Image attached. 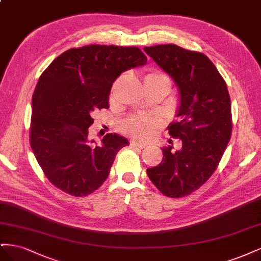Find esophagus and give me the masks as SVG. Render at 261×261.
<instances>
[{"label": "esophagus", "mask_w": 261, "mask_h": 261, "mask_svg": "<svg viewBox=\"0 0 261 261\" xmlns=\"http://www.w3.org/2000/svg\"><path fill=\"white\" fill-rule=\"evenodd\" d=\"M130 146L132 147H134V148H140V149H144V148H146V144H144V143H140V141H138V140H135V139H133L132 141H130Z\"/></svg>", "instance_id": "1"}]
</instances>
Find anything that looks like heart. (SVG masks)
I'll return each mask as SVG.
<instances>
[{"label":"heart","mask_w":261,"mask_h":261,"mask_svg":"<svg viewBox=\"0 0 261 261\" xmlns=\"http://www.w3.org/2000/svg\"><path fill=\"white\" fill-rule=\"evenodd\" d=\"M159 78H167L161 74H149L145 82L151 80H159ZM158 126V120L153 116H149L146 114H136L128 117L123 123V129L129 133L130 135L137 138L146 139L152 135L155 127Z\"/></svg>","instance_id":"1"}]
</instances>
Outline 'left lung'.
Segmentation results:
<instances>
[{
    "label": "left lung",
    "mask_w": 261,
    "mask_h": 261,
    "mask_svg": "<svg viewBox=\"0 0 261 261\" xmlns=\"http://www.w3.org/2000/svg\"><path fill=\"white\" fill-rule=\"evenodd\" d=\"M144 51L176 86L177 120L168 129L181 140L175 152L172 146L162 147L161 163L147 169V174L163 195L179 198L198 189L216 171L231 138V100L222 76L204 54L175 44Z\"/></svg>",
    "instance_id": "obj_1"
}]
</instances>
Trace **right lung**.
Masks as SVG:
<instances>
[{"instance_id": "obj_1", "label": "right lung", "mask_w": 261, "mask_h": 261, "mask_svg": "<svg viewBox=\"0 0 261 261\" xmlns=\"http://www.w3.org/2000/svg\"><path fill=\"white\" fill-rule=\"evenodd\" d=\"M146 63L136 46L91 44L65 51L46 67L31 101L30 146L54 186L83 197L103 184L116 153L129 143L117 134L100 144L90 140L91 115L109 108L118 76Z\"/></svg>"}]
</instances>
